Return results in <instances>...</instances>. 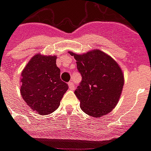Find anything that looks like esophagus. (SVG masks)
Masks as SVG:
<instances>
[{
	"label": "esophagus",
	"instance_id": "34e87169",
	"mask_svg": "<svg viewBox=\"0 0 151 151\" xmlns=\"http://www.w3.org/2000/svg\"><path fill=\"white\" fill-rule=\"evenodd\" d=\"M68 86H69V88L70 90H74V85H73V82H69L68 83Z\"/></svg>",
	"mask_w": 151,
	"mask_h": 151
}]
</instances>
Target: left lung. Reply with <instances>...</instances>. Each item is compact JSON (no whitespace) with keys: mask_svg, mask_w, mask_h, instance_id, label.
I'll return each instance as SVG.
<instances>
[{"mask_svg":"<svg viewBox=\"0 0 151 151\" xmlns=\"http://www.w3.org/2000/svg\"><path fill=\"white\" fill-rule=\"evenodd\" d=\"M69 53L76 60L82 78L74 91L81 109L95 118L111 112L123 90L124 78L120 66L101 50L93 49L82 54Z\"/></svg>","mask_w":151,"mask_h":151,"instance_id":"left-lung-1","label":"left lung"}]
</instances>
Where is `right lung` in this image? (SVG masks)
<instances>
[{
	"label": "right lung",
	"mask_w": 151,
	"mask_h": 151,
	"mask_svg": "<svg viewBox=\"0 0 151 151\" xmlns=\"http://www.w3.org/2000/svg\"><path fill=\"white\" fill-rule=\"evenodd\" d=\"M56 56L35 54L22 71L21 95L31 110L48 115L60 106L69 86L60 78Z\"/></svg>",
	"instance_id": "obj_1"
}]
</instances>
